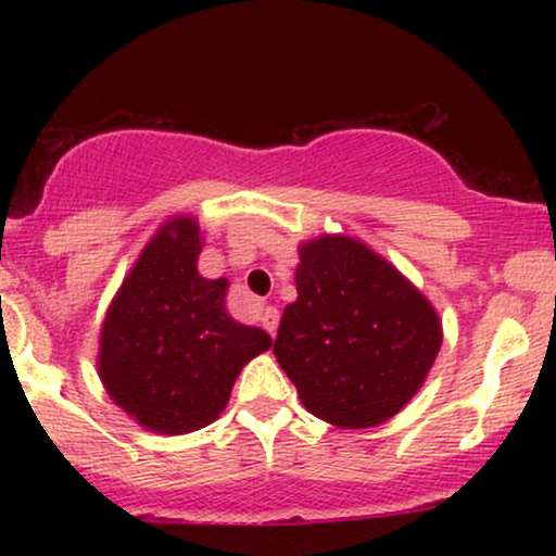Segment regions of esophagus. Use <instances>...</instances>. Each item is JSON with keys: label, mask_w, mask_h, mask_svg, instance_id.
I'll use <instances>...</instances> for the list:
<instances>
[{"label": "esophagus", "mask_w": 556, "mask_h": 556, "mask_svg": "<svg viewBox=\"0 0 556 556\" xmlns=\"http://www.w3.org/2000/svg\"><path fill=\"white\" fill-rule=\"evenodd\" d=\"M261 324H264V329L269 331V334L274 337L277 334V324H279V311L274 308V305H264L261 308Z\"/></svg>", "instance_id": "1"}]
</instances>
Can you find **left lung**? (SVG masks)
I'll return each instance as SVG.
<instances>
[{"mask_svg": "<svg viewBox=\"0 0 556 556\" xmlns=\"http://www.w3.org/2000/svg\"><path fill=\"white\" fill-rule=\"evenodd\" d=\"M298 298L279 321L274 355L308 413L337 429H371L424 387L442 318L392 261L350 235L298 245Z\"/></svg>", "mask_w": 556, "mask_h": 556, "instance_id": "1", "label": "left lung"}]
</instances>
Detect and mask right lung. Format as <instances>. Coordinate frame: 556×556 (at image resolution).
<instances>
[{"label":"right lung","instance_id":"obj_1","mask_svg":"<svg viewBox=\"0 0 556 556\" xmlns=\"http://www.w3.org/2000/svg\"><path fill=\"white\" fill-rule=\"evenodd\" d=\"M201 248L195 216H169L125 274L99 334L106 394L164 437L214 424L245 363L271 348L264 329L229 316V279L198 274Z\"/></svg>","mask_w":556,"mask_h":556}]
</instances>
